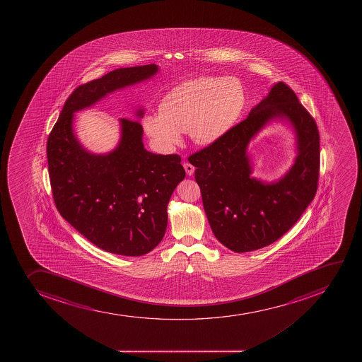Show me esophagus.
<instances>
[{
    "label": "esophagus",
    "instance_id": "1",
    "mask_svg": "<svg viewBox=\"0 0 362 362\" xmlns=\"http://www.w3.org/2000/svg\"><path fill=\"white\" fill-rule=\"evenodd\" d=\"M184 168H185V171H187V175H194V165H191L190 163H184Z\"/></svg>",
    "mask_w": 362,
    "mask_h": 362
}]
</instances>
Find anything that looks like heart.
Segmentation results:
<instances>
[{
    "label": "heart",
    "instance_id": "obj_1",
    "mask_svg": "<svg viewBox=\"0 0 362 362\" xmlns=\"http://www.w3.org/2000/svg\"><path fill=\"white\" fill-rule=\"evenodd\" d=\"M247 101L243 83L236 78L202 76L173 87L159 105L160 113H150L144 129L160 146L180 143V132H189L198 145H211L229 132Z\"/></svg>",
    "mask_w": 362,
    "mask_h": 362
}]
</instances>
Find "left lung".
<instances>
[{"mask_svg": "<svg viewBox=\"0 0 362 362\" xmlns=\"http://www.w3.org/2000/svg\"><path fill=\"white\" fill-rule=\"evenodd\" d=\"M288 118L296 129L298 157L288 173L272 185L250 177V138L272 118ZM205 214L216 238L230 250L247 252L279 240L315 197L320 134L296 94L279 81L243 122L216 143L191 154Z\"/></svg>", "mask_w": 362, "mask_h": 362, "instance_id": "left-lung-1", "label": "left lung"}]
</instances>
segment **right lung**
<instances>
[{"mask_svg": "<svg viewBox=\"0 0 362 362\" xmlns=\"http://www.w3.org/2000/svg\"><path fill=\"white\" fill-rule=\"evenodd\" d=\"M158 66L118 69L76 87L47 141L54 203L60 215L103 250L141 256L153 250L168 226V204L185 177L178 154L144 148L139 122L120 119L122 138L108 154L85 150L73 132L74 112L106 94L148 79ZM138 117L143 111H138Z\"/></svg>", "mask_w": 362, "mask_h": 362, "instance_id": "obj_1", "label": "right lung"}]
</instances>
